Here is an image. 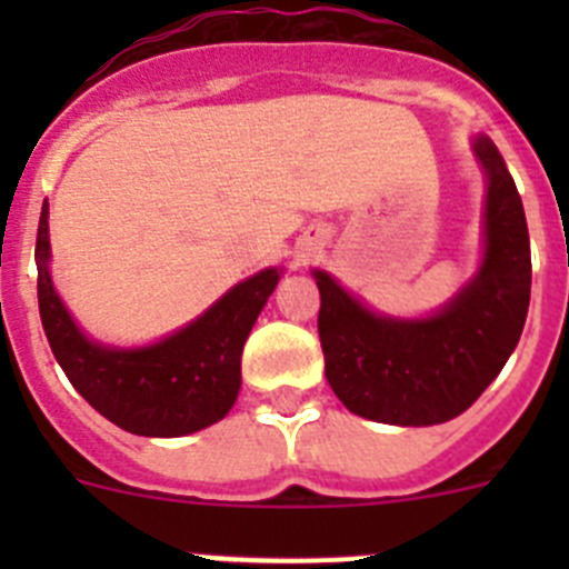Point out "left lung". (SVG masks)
<instances>
[{
    "mask_svg": "<svg viewBox=\"0 0 569 569\" xmlns=\"http://www.w3.org/2000/svg\"><path fill=\"white\" fill-rule=\"evenodd\" d=\"M472 150L487 173L485 259L439 313H373L333 276L313 270L325 376L341 405L361 419L401 427L456 419L519 345L532 279L525 208L499 148L476 136Z\"/></svg>",
    "mask_w": 569,
    "mask_h": 569,
    "instance_id": "left-lung-1",
    "label": "left lung"
}]
</instances>
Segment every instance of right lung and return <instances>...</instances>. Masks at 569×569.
<instances>
[{
	"label": "right lung",
	"mask_w": 569,
	"mask_h": 569,
	"mask_svg": "<svg viewBox=\"0 0 569 569\" xmlns=\"http://www.w3.org/2000/svg\"><path fill=\"white\" fill-rule=\"evenodd\" d=\"M48 199L37 233V293L44 336L59 367L93 410L136 436L176 439L230 413L241 387V350L279 270L239 281L188 328L148 347H104L90 341L64 310L50 281Z\"/></svg>",
	"instance_id": "obj_1"
}]
</instances>
